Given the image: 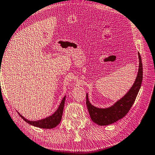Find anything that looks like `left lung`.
<instances>
[{
  "label": "left lung",
  "instance_id": "8db88e82",
  "mask_svg": "<svg viewBox=\"0 0 155 155\" xmlns=\"http://www.w3.org/2000/svg\"><path fill=\"white\" fill-rule=\"evenodd\" d=\"M139 57V69L137 77L132 87L125 95L107 108H98L92 105L86 94V104L91 120L100 126H107L117 122L124 117L129 111L131 107L137 96L143 79V67L140 53Z\"/></svg>",
  "mask_w": 155,
  "mask_h": 155
}]
</instances>
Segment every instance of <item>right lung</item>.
<instances>
[{"instance_id": "obj_1", "label": "right lung", "mask_w": 155, "mask_h": 155, "mask_svg": "<svg viewBox=\"0 0 155 155\" xmlns=\"http://www.w3.org/2000/svg\"><path fill=\"white\" fill-rule=\"evenodd\" d=\"M65 97L66 96H65L64 98H63L61 103H60L58 109H57V111H54V114H52L51 115L45 117V118L44 119L36 120V121H31V120L26 119L22 115H20V114H19L18 112V114L20 115V116L22 117L26 122H27L28 124H29L31 125L34 126V127L41 128H46V129L53 128L54 127H56L57 125H59L61 120L63 111H64V108Z\"/></svg>"}]
</instances>
